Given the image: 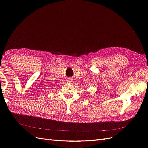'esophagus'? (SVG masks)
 Returning <instances> with one entry per match:
<instances>
[{
  "mask_svg": "<svg viewBox=\"0 0 148 148\" xmlns=\"http://www.w3.org/2000/svg\"><path fill=\"white\" fill-rule=\"evenodd\" d=\"M66 81L68 82H69V83L72 82V78H68L66 79Z\"/></svg>",
  "mask_w": 148,
  "mask_h": 148,
  "instance_id": "esophagus-1",
  "label": "esophagus"
}]
</instances>
